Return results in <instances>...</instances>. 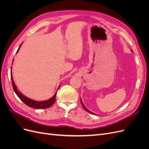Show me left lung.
Returning <instances> with one entry per match:
<instances>
[{"instance_id":"obj_1","label":"left lung","mask_w":149,"mask_h":149,"mask_svg":"<svg viewBox=\"0 0 149 149\" xmlns=\"http://www.w3.org/2000/svg\"><path fill=\"white\" fill-rule=\"evenodd\" d=\"M131 51L132 52V49H131ZM80 101H81V104H82V106H83V108H84V109L86 110V111L87 112H89V113H91V114H94V113H93V112H91V111H89L88 109H87V108L85 106H84V104H83V101H82V100H81V99H80Z\"/></svg>"}]
</instances>
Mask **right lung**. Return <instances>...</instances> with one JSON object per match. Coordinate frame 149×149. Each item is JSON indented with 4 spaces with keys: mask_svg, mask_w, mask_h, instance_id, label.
I'll list each match as a JSON object with an SVG mask.
<instances>
[{
    "mask_svg": "<svg viewBox=\"0 0 149 149\" xmlns=\"http://www.w3.org/2000/svg\"><path fill=\"white\" fill-rule=\"evenodd\" d=\"M22 44L20 45L19 49H17V53L19 52V49L20 48V47L22 46ZM13 63V62H12ZM10 75H11V79H12V87L13 90H14V91L15 93V94H17V96L19 97L20 100L24 102L26 105H27L28 106L30 107H32L34 108V109H46V108H48L49 107H51L54 103L55 102V97L56 96V93L55 94V95H54L52 97H51L50 99H49L48 100L46 101H35L31 100V99H30L27 97H26L25 96H24L23 94H22L21 93H20L19 91H18V89L16 86V85L15 84L14 81H13V76H12V67H11V71H10ZM60 85L58 86V89L60 88ZM58 91V90H57Z\"/></svg>",
    "mask_w": 149,
    "mask_h": 149,
    "instance_id": "obj_1",
    "label": "right lung"
}]
</instances>
